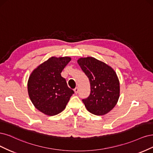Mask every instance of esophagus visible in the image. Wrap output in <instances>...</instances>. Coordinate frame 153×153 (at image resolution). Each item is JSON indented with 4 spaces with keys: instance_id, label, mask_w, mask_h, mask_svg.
<instances>
[{
    "instance_id": "1",
    "label": "esophagus",
    "mask_w": 153,
    "mask_h": 153,
    "mask_svg": "<svg viewBox=\"0 0 153 153\" xmlns=\"http://www.w3.org/2000/svg\"><path fill=\"white\" fill-rule=\"evenodd\" d=\"M74 91L76 94H77V93L78 91H79V88H78L77 87H76V88H74Z\"/></svg>"
}]
</instances>
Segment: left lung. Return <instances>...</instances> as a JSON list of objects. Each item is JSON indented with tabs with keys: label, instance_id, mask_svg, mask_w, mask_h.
<instances>
[{
	"label": "left lung",
	"instance_id": "1",
	"mask_svg": "<svg viewBox=\"0 0 153 153\" xmlns=\"http://www.w3.org/2000/svg\"><path fill=\"white\" fill-rule=\"evenodd\" d=\"M77 63L89 79L91 87L89 97L82 99V102L91 114H106L115 107L120 97L116 73L112 67L93 57L81 58Z\"/></svg>",
	"mask_w": 153,
	"mask_h": 153
}]
</instances>
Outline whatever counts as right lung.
<instances>
[{
    "label": "right lung",
    "mask_w": 153,
    "mask_h": 153,
    "mask_svg": "<svg viewBox=\"0 0 153 153\" xmlns=\"http://www.w3.org/2000/svg\"><path fill=\"white\" fill-rule=\"evenodd\" d=\"M71 58L51 57L31 73L28 81V92L36 109L48 116H55L65 109L74 93L67 86L61 72Z\"/></svg>",
    "instance_id": "1"
}]
</instances>
